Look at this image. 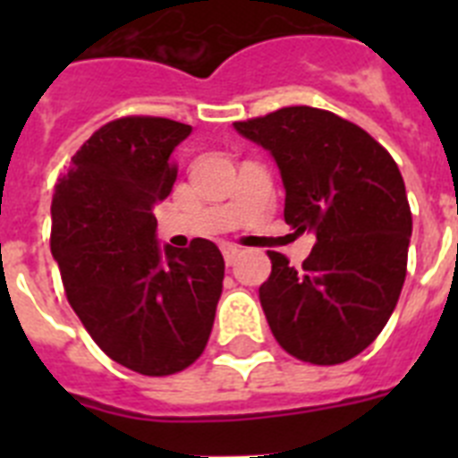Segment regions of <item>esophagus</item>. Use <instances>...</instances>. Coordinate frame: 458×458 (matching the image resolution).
<instances>
[{"label":"esophagus","mask_w":458,"mask_h":458,"mask_svg":"<svg viewBox=\"0 0 458 458\" xmlns=\"http://www.w3.org/2000/svg\"><path fill=\"white\" fill-rule=\"evenodd\" d=\"M222 254H225L226 266H233L236 264L238 254H241V248H236V245H222Z\"/></svg>","instance_id":"obj_1"}]
</instances>
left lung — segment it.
<instances>
[{
  "instance_id": "left-lung-1",
  "label": "left lung",
  "mask_w": 458,
  "mask_h": 458,
  "mask_svg": "<svg viewBox=\"0 0 458 458\" xmlns=\"http://www.w3.org/2000/svg\"><path fill=\"white\" fill-rule=\"evenodd\" d=\"M233 128L275 157L286 225L317 236L301 268L268 252L259 301L275 339L311 365L355 358L386 327L406 279L412 216L402 172L369 132L326 109L282 107Z\"/></svg>"
}]
</instances>
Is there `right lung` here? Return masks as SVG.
I'll return each instance as SVG.
<instances>
[{
  "label": "right lung",
  "instance_id": "right-lung-1",
  "mask_svg": "<svg viewBox=\"0 0 458 458\" xmlns=\"http://www.w3.org/2000/svg\"><path fill=\"white\" fill-rule=\"evenodd\" d=\"M192 128L123 116L93 132L52 197V257L66 298L109 358L144 376L183 371L206 349L225 279L216 242L160 248L153 204L176 181Z\"/></svg>",
  "mask_w": 458,
  "mask_h": 458
}]
</instances>
